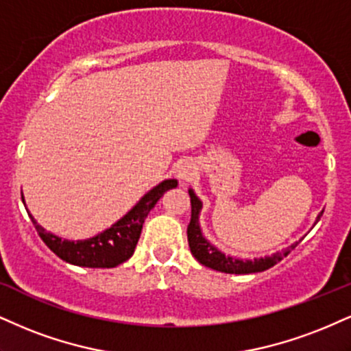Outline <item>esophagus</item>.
<instances>
[{
  "mask_svg": "<svg viewBox=\"0 0 351 351\" xmlns=\"http://www.w3.org/2000/svg\"><path fill=\"white\" fill-rule=\"evenodd\" d=\"M193 173H194V167H193V163H189V162H183L178 167V170H176V175H178V178L183 180V181L191 180Z\"/></svg>",
  "mask_w": 351,
  "mask_h": 351,
  "instance_id": "obj_1",
  "label": "esophagus"
}]
</instances>
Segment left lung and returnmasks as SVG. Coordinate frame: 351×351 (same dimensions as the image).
<instances>
[{
    "instance_id": "1",
    "label": "left lung",
    "mask_w": 351,
    "mask_h": 351,
    "mask_svg": "<svg viewBox=\"0 0 351 351\" xmlns=\"http://www.w3.org/2000/svg\"><path fill=\"white\" fill-rule=\"evenodd\" d=\"M189 197H191V221H189L188 226V243L194 258L199 261L201 265H204V267L230 274L260 273L274 267L278 261H281L285 256H288V253L298 245L296 242L286 248L285 252H278L273 253L271 256H261V258L253 260H240L226 255V253L219 252L214 245H210L208 240L204 239L199 227V213L202 208V202L199 201V197L194 194L193 189H189ZM317 219H320V216Z\"/></svg>"
}]
</instances>
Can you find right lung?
<instances>
[{
  "instance_id": "add662e5",
  "label": "right lung",
  "mask_w": 351,
  "mask_h": 351,
  "mask_svg": "<svg viewBox=\"0 0 351 351\" xmlns=\"http://www.w3.org/2000/svg\"><path fill=\"white\" fill-rule=\"evenodd\" d=\"M176 184H178L176 180L162 181L154 189H150L114 226L86 240H77V242L75 240H62L57 235L45 232L44 227H40L34 221L31 214H29V217H31L34 227H36L39 237L44 240V243L66 263L86 268H114L132 256L135 245L141 239L145 217L149 216V213L154 209L160 197L168 189L176 188Z\"/></svg>"
}]
</instances>
